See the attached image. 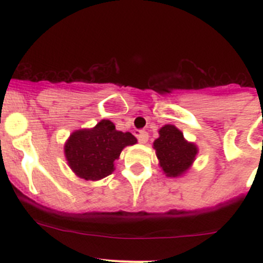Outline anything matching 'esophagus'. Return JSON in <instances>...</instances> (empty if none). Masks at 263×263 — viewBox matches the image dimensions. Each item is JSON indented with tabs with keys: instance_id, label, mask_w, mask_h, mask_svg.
<instances>
[{
	"instance_id": "esophagus-1",
	"label": "esophagus",
	"mask_w": 263,
	"mask_h": 263,
	"mask_svg": "<svg viewBox=\"0 0 263 263\" xmlns=\"http://www.w3.org/2000/svg\"><path fill=\"white\" fill-rule=\"evenodd\" d=\"M137 140H139L140 144H146L148 140V134L145 131H140L139 134H137Z\"/></svg>"
}]
</instances>
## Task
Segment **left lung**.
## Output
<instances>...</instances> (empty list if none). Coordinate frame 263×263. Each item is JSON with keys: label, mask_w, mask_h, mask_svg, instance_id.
<instances>
[{"label": "left lung", "mask_w": 263, "mask_h": 263, "mask_svg": "<svg viewBox=\"0 0 263 263\" xmlns=\"http://www.w3.org/2000/svg\"><path fill=\"white\" fill-rule=\"evenodd\" d=\"M153 147L163 173L172 178L187 173L198 154L197 145L187 141L183 132L174 124H165L159 129V137L154 141Z\"/></svg>", "instance_id": "8db88e82"}]
</instances>
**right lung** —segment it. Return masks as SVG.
I'll return each instance as SVG.
<instances>
[{
    "instance_id": "1",
    "label": "right lung",
    "mask_w": 263,
    "mask_h": 263,
    "mask_svg": "<svg viewBox=\"0 0 263 263\" xmlns=\"http://www.w3.org/2000/svg\"><path fill=\"white\" fill-rule=\"evenodd\" d=\"M137 142L129 132L117 131L109 119L91 128L76 129L65 142V158L71 171L85 181H100L115 172L122 150Z\"/></svg>"
}]
</instances>
